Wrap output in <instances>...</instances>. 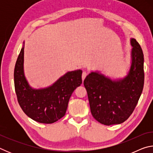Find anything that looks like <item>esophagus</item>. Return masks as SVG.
Masks as SVG:
<instances>
[{"label":"esophagus","instance_id":"obj_1","mask_svg":"<svg viewBox=\"0 0 153 153\" xmlns=\"http://www.w3.org/2000/svg\"><path fill=\"white\" fill-rule=\"evenodd\" d=\"M87 76V73L86 71H84L82 73V81H84V79L86 78V77Z\"/></svg>","mask_w":153,"mask_h":153}]
</instances>
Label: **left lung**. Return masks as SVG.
Segmentation results:
<instances>
[{"instance_id":"8db88e82","label":"left lung","mask_w":153,"mask_h":153,"mask_svg":"<svg viewBox=\"0 0 153 153\" xmlns=\"http://www.w3.org/2000/svg\"><path fill=\"white\" fill-rule=\"evenodd\" d=\"M130 44L131 66L123 78L111 79L99 71H92L84 81L92 115L106 126L120 124L128 120L143 90V52L136 39L131 38Z\"/></svg>"}]
</instances>
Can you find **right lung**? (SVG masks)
<instances>
[{
    "label": "right lung",
    "instance_id": "add662e5",
    "mask_svg": "<svg viewBox=\"0 0 153 153\" xmlns=\"http://www.w3.org/2000/svg\"><path fill=\"white\" fill-rule=\"evenodd\" d=\"M24 61V42L14 70L15 89L21 108L28 117L37 122H56L65 115L72 93L82 83V71H68L51 86L34 89L25 77Z\"/></svg>",
    "mask_w": 153,
    "mask_h": 153
}]
</instances>
